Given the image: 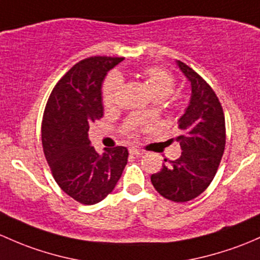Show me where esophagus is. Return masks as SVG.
<instances>
[{
    "mask_svg": "<svg viewBox=\"0 0 260 260\" xmlns=\"http://www.w3.org/2000/svg\"><path fill=\"white\" fill-rule=\"evenodd\" d=\"M129 153L132 155H136V157H141V155L143 154V151H139V149L135 148V147H132V148H129Z\"/></svg>",
    "mask_w": 260,
    "mask_h": 260,
    "instance_id": "1",
    "label": "esophagus"
}]
</instances>
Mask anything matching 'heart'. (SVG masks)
Instances as JSON below:
<instances>
[{
  "label": "heart",
  "instance_id": "1",
  "mask_svg": "<svg viewBox=\"0 0 260 260\" xmlns=\"http://www.w3.org/2000/svg\"><path fill=\"white\" fill-rule=\"evenodd\" d=\"M141 76L146 81L147 86L151 89L153 97L155 101L167 100L176 89V77L166 68L159 66H151L141 71ZM122 88V80L117 73H111L103 82L102 86V102L107 112H114L118 108V95ZM172 107L176 109H182L185 106L184 95L176 94L171 97ZM125 135L129 137H135L137 131L135 128H128L124 131Z\"/></svg>",
  "mask_w": 260,
  "mask_h": 260
}]
</instances>
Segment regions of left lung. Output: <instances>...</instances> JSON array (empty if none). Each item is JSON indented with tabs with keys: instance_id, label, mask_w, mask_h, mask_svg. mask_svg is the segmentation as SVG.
Wrapping results in <instances>:
<instances>
[{
	"instance_id": "1",
	"label": "left lung",
	"mask_w": 260,
	"mask_h": 260,
	"mask_svg": "<svg viewBox=\"0 0 260 260\" xmlns=\"http://www.w3.org/2000/svg\"><path fill=\"white\" fill-rule=\"evenodd\" d=\"M190 81L192 97L178 121L180 136L172 138L182 148L178 159L163 163L151 176L160 196L172 202L192 201L204 192L214 178L225 147V118L219 98L193 68L177 62Z\"/></svg>"
}]
</instances>
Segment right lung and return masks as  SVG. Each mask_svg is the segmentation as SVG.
<instances>
[{
  "label": "right lung",
  "instance_id": "obj_1",
  "mask_svg": "<svg viewBox=\"0 0 260 260\" xmlns=\"http://www.w3.org/2000/svg\"><path fill=\"white\" fill-rule=\"evenodd\" d=\"M123 59H82L57 82L43 112L42 147L52 176L66 194L86 206L105 199L127 165L125 147L106 148L100 155L88 139L89 125L103 117L102 82Z\"/></svg>",
  "mask_w": 260,
  "mask_h": 260
}]
</instances>
